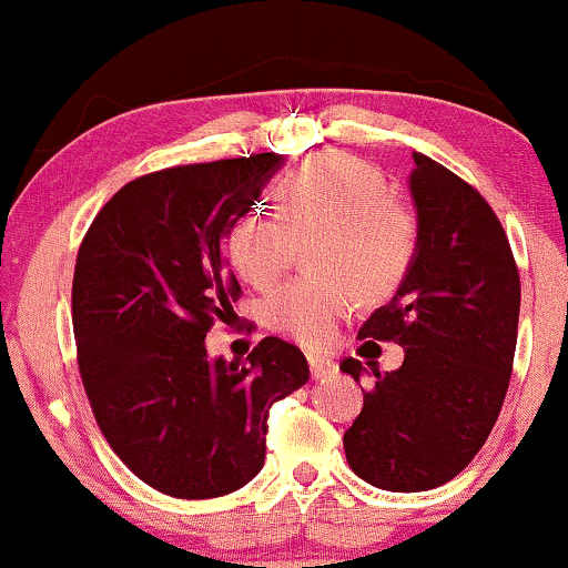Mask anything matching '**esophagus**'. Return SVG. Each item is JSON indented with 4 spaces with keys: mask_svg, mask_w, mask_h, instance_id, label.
Masks as SVG:
<instances>
[{
    "mask_svg": "<svg viewBox=\"0 0 568 568\" xmlns=\"http://www.w3.org/2000/svg\"><path fill=\"white\" fill-rule=\"evenodd\" d=\"M306 363H310V371H312V376H315V379L334 374V371H336V363L331 361V357H325V355H310V357H306Z\"/></svg>",
    "mask_w": 568,
    "mask_h": 568,
    "instance_id": "34e87169",
    "label": "esophagus"
}]
</instances>
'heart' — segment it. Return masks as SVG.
I'll return each mask as SVG.
<instances>
[{
    "instance_id": "heart-1",
    "label": "heart",
    "mask_w": 568,
    "mask_h": 568,
    "mask_svg": "<svg viewBox=\"0 0 568 568\" xmlns=\"http://www.w3.org/2000/svg\"><path fill=\"white\" fill-rule=\"evenodd\" d=\"M275 216L247 211L226 232V258L240 277L270 288L288 270L296 243H306L315 275L285 283L266 302L280 336L323 347L357 298L389 296L406 277L416 251V216L379 168L321 154L275 186Z\"/></svg>"
}]
</instances>
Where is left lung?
Returning <instances> with one entry per match:
<instances>
[{
  "label": "left lung",
  "instance_id": "1",
  "mask_svg": "<svg viewBox=\"0 0 568 568\" xmlns=\"http://www.w3.org/2000/svg\"><path fill=\"white\" fill-rule=\"evenodd\" d=\"M414 262L357 331L406 357L384 374L368 363L374 384L344 433L352 470L384 491H427L470 465L505 403L518 338L520 277L497 213L427 154L414 152ZM338 368L366 374L355 357Z\"/></svg>",
  "mask_w": 568,
  "mask_h": 568
}]
</instances>
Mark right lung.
Masks as SVG:
<instances>
[{
    "label": "right lung",
    "instance_id": "obj_1",
    "mask_svg": "<svg viewBox=\"0 0 568 568\" xmlns=\"http://www.w3.org/2000/svg\"><path fill=\"white\" fill-rule=\"evenodd\" d=\"M280 165L264 152L141 175L77 253L71 321L90 408L114 454L168 497H224L256 478L270 408L310 379L302 349L277 336L245 363L205 349L240 296L226 232Z\"/></svg>",
    "mask_w": 568,
    "mask_h": 568
}]
</instances>
